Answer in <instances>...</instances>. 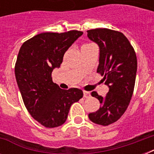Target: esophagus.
<instances>
[{
  "mask_svg": "<svg viewBox=\"0 0 154 154\" xmlns=\"http://www.w3.org/2000/svg\"><path fill=\"white\" fill-rule=\"evenodd\" d=\"M83 96H84L85 98H87V97H89L90 96V93L87 91H84L83 92Z\"/></svg>",
  "mask_w": 154,
  "mask_h": 154,
  "instance_id": "1",
  "label": "esophagus"
}]
</instances>
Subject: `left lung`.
<instances>
[{
  "mask_svg": "<svg viewBox=\"0 0 154 154\" xmlns=\"http://www.w3.org/2000/svg\"><path fill=\"white\" fill-rule=\"evenodd\" d=\"M87 36L99 47L97 72L104 76L109 87L105 97L97 92L91 95L99 100L101 107L89 114V120L101 125L117 122L129 106L134 93L137 61L134 48L122 32L109 29L88 30Z\"/></svg>",
  "mask_w": 154,
  "mask_h": 154,
  "instance_id": "left-lung-1",
  "label": "left lung"
}]
</instances>
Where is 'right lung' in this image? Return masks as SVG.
<instances>
[{"mask_svg": "<svg viewBox=\"0 0 154 154\" xmlns=\"http://www.w3.org/2000/svg\"><path fill=\"white\" fill-rule=\"evenodd\" d=\"M83 34L77 30L43 32L23 43L15 65V76L23 101L30 115L46 128L63 125L71 105L83 97L77 88L65 90L53 83L52 72Z\"/></svg>", "mask_w": 154, "mask_h": 154, "instance_id": "right-lung-1", "label": "right lung"}]
</instances>
